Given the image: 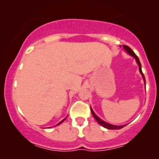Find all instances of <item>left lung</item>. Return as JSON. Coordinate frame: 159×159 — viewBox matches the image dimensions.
I'll return each instance as SVG.
<instances>
[{
    "label": "left lung",
    "instance_id": "1",
    "mask_svg": "<svg viewBox=\"0 0 159 159\" xmlns=\"http://www.w3.org/2000/svg\"><path fill=\"white\" fill-rule=\"evenodd\" d=\"M120 46H121V45H120ZM123 48L124 50H125V52H126L128 53V54H129V55L132 56L133 57H134V59H135L137 63H138V67H139L140 73L141 74L142 77H143V81H144V84L146 85L145 78H144V75H143V72H142L141 64H140V61H139V59H138V57H137L136 54H134V52H133L132 49L129 48V46H127V45H123ZM90 110H91V113H92L93 116V117L95 118V119H96V121L98 122V123L100 124V125H101L102 126L106 128V129H122V128H123L124 126H125V125H112V124H110V123H106V122H105V121H104V120H102V119H100V118L98 117L97 115L95 114L93 110V108H92V107H90Z\"/></svg>",
    "mask_w": 159,
    "mask_h": 159
}]
</instances>
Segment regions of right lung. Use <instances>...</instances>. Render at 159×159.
I'll return each instance as SVG.
<instances>
[{"mask_svg":"<svg viewBox=\"0 0 159 159\" xmlns=\"http://www.w3.org/2000/svg\"><path fill=\"white\" fill-rule=\"evenodd\" d=\"M66 117H67V116H66ZM66 118H65V119H63V120H62V121H61V122H60V123H57V125H60V124H61L62 123H63V121H64V120H65L66 119ZM56 125H55V126H56Z\"/></svg>","mask_w":159,"mask_h":159,"instance_id":"obj_1","label":"right lung"}]
</instances>
